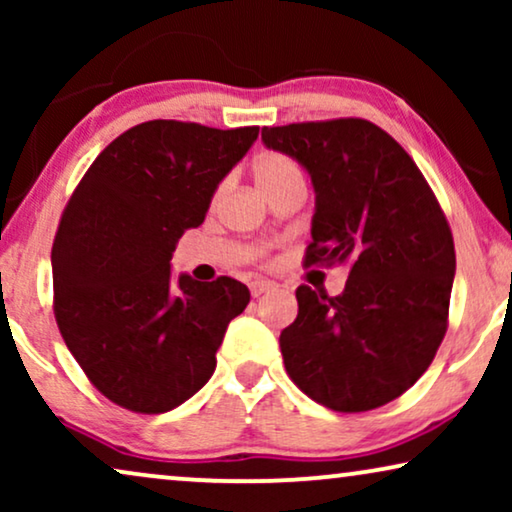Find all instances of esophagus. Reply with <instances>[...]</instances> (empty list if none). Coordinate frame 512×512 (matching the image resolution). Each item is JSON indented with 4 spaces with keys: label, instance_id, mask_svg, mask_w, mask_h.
<instances>
[{
    "label": "esophagus",
    "instance_id": "obj_1",
    "mask_svg": "<svg viewBox=\"0 0 512 512\" xmlns=\"http://www.w3.org/2000/svg\"><path fill=\"white\" fill-rule=\"evenodd\" d=\"M249 289H251V296L258 298V296H263V293L275 291V282H265V279H256V282H251Z\"/></svg>",
    "mask_w": 512,
    "mask_h": 512
}]
</instances>
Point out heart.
<instances>
[{
	"mask_svg": "<svg viewBox=\"0 0 512 512\" xmlns=\"http://www.w3.org/2000/svg\"><path fill=\"white\" fill-rule=\"evenodd\" d=\"M254 177L258 188H268L279 184V181L300 177V170L291 158L282 156V153H263L254 163Z\"/></svg>",
	"mask_w": 512,
	"mask_h": 512,
	"instance_id": "1",
	"label": "heart"
}]
</instances>
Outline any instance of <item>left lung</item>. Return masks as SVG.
<instances>
[{"mask_svg": "<svg viewBox=\"0 0 512 512\" xmlns=\"http://www.w3.org/2000/svg\"><path fill=\"white\" fill-rule=\"evenodd\" d=\"M261 139L310 174L305 261L349 268L340 296L298 286V317L279 335L286 373L331 410L380 408L424 375L447 331L457 258L443 209L370 121L291 123Z\"/></svg>", "mask_w": 512, "mask_h": 512, "instance_id": "1", "label": "left lung"}]
</instances>
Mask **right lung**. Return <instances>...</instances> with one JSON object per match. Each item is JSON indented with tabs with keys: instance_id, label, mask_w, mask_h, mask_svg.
<instances>
[{
	"instance_id": "add662e5",
	"label": "right lung",
	"mask_w": 512,
	"mask_h": 512,
	"mask_svg": "<svg viewBox=\"0 0 512 512\" xmlns=\"http://www.w3.org/2000/svg\"><path fill=\"white\" fill-rule=\"evenodd\" d=\"M256 137L258 128L135 125L67 202L51 251L55 319L88 380L121 408L158 415L188 401L249 305L237 279L174 277L170 261Z\"/></svg>"
}]
</instances>
